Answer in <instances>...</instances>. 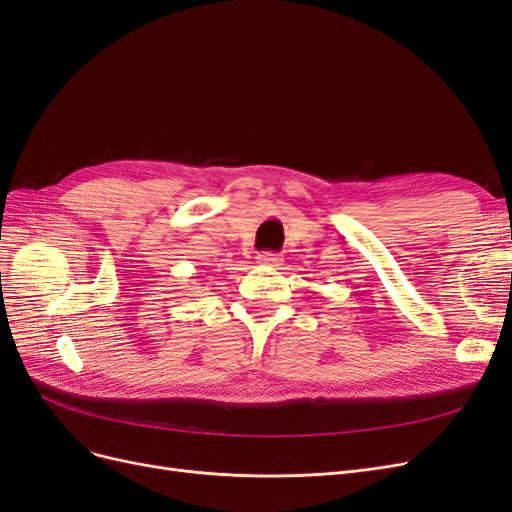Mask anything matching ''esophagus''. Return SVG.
<instances>
[{
	"label": "esophagus",
	"mask_w": 512,
	"mask_h": 512,
	"mask_svg": "<svg viewBox=\"0 0 512 512\" xmlns=\"http://www.w3.org/2000/svg\"><path fill=\"white\" fill-rule=\"evenodd\" d=\"M258 262L260 265H277V262H280V256L271 254V252H262V254H258Z\"/></svg>",
	"instance_id": "obj_1"
}]
</instances>
